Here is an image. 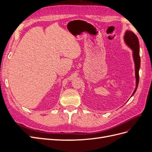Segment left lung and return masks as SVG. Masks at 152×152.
<instances>
[{
  "label": "left lung",
  "mask_w": 152,
  "mask_h": 152,
  "mask_svg": "<svg viewBox=\"0 0 152 152\" xmlns=\"http://www.w3.org/2000/svg\"><path fill=\"white\" fill-rule=\"evenodd\" d=\"M124 40H125L126 44L129 46L133 50V57L135 63V71H136V87L132 95L135 93V92L137 88V86L139 83V70L140 68V44L139 40L137 37L135 35L134 32L128 30L126 32L125 36H124Z\"/></svg>",
  "instance_id": "obj_1"
}]
</instances>
